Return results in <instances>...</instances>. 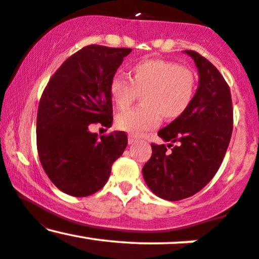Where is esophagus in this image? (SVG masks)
Here are the masks:
<instances>
[{"mask_svg": "<svg viewBox=\"0 0 259 259\" xmlns=\"http://www.w3.org/2000/svg\"><path fill=\"white\" fill-rule=\"evenodd\" d=\"M139 140V138H136V136H134V135H129V139H127V141H129V144L132 145V144H134V142H136Z\"/></svg>", "mask_w": 259, "mask_h": 259, "instance_id": "obj_1", "label": "esophagus"}]
</instances>
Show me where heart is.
Listing matches in <instances>:
<instances>
[{
  "label": "heart",
  "instance_id": "1",
  "mask_svg": "<svg viewBox=\"0 0 259 259\" xmlns=\"http://www.w3.org/2000/svg\"><path fill=\"white\" fill-rule=\"evenodd\" d=\"M197 76L190 68L165 59H146L133 64L129 79L113 76L109 94L119 109H126L142 94V106L120 113L115 124L123 132L141 135L164 120L180 118L191 106Z\"/></svg>",
  "mask_w": 259,
  "mask_h": 259
}]
</instances>
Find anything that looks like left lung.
Wrapping results in <instances>:
<instances>
[{"instance_id": "1", "label": "left lung", "mask_w": 259, "mask_h": 259, "mask_svg": "<svg viewBox=\"0 0 259 259\" xmlns=\"http://www.w3.org/2000/svg\"><path fill=\"white\" fill-rule=\"evenodd\" d=\"M185 52L194 58L200 75L195 99L180 118L159 130V138L170 144H151L152 156L142 168L147 186L168 201L197 194L213 179L233 134V102L227 81L200 53Z\"/></svg>"}]
</instances>
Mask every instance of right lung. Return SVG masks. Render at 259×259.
Returning <instances> with one entry per match:
<instances>
[{
  "instance_id": "1",
  "label": "right lung",
  "mask_w": 259,
  "mask_h": 259,
  "mask_svg": "<svg viewBox=\"0 0 259 259\" xmlns=\"http://www.w3.org/2000/svg\"><path fill=\"white\" fill-rule=\"evenodd\" d=\"M130 52L89 45L65 59L45 88L37 109V153L45 173L65 194L85 197L102 189L125 150L124 132L99 138L89 129L96 123L112 125L109 82Z\"/></svg>"
}]
</instances>
